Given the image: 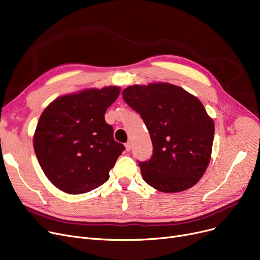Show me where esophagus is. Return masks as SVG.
Here are the masks:
<instances>
[{
	"label": "esophagus",
	"mask_w": 260,
	"mask_h": 260,
	"mask_svg": "<svg viewBox=\"0 0 260 260\" xmlns=\"http://www.w3.org/2000/svg\"><path fill=\"white\" fill-rule=\"evenodd\" d=\"M125 149H126V151H127V152L132 150V143H131V142L125 143Z\"/></svg>",
	"instance_id": "34e87169"
}]
</instances>
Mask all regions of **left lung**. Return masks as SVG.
Masks as SVG:
<instances>
[{
    "instance_id": "8db88e82",
    "label": "left lung",
    "mask_w": 260,
    "mask_h": 260,
    "mask_svg": "<svg viewBox=\"0 0 260 260\" xmlns=\"http://www.w3.org/2000/svg\"><path fill=\"white\" fill-rule=\"evenodd\" d=\"M148 127L153 156L139 162L144 182L176 193L193 187L211 158L214 123L201 101L169 83L133 85L122 91Z\"/></svg>"
}]
</instances>
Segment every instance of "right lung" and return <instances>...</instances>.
Masks as SVG:
<instances>
[{
	"label": "right lung",
	"instance_id": "1",
	"mask_svg": "<svg viewBox=\"0 0 260 260\" xmlns=\"http://www.w3.org/2000/svg\"><path fill=\"white\" fill-rule=\"evenodd\" d=\"M119 94L118 86L84 89L55 99L41 114L34 150L44 174L63 192L86 193L109 178L125 149L104 117Z\"/></svg>",
	"mask_w": 260,
	"mask_h": 260
}]
</instances>
